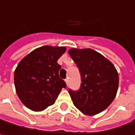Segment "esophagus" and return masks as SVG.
Here are the masks:
<instances>
[{"instance_id":"obj_1","label":"esophagus","mask_w":135,"mask_h":135,"mask_svg":"<svg viewBox=\"0 0 135 135\" xmlns=\"http://www.w3.org/2000/svg\"><path fill=\"white\" fill-rule=\"evenodd\" d=\"M65 82H66V85H68V83H69V80H68V78H66V79L65 80Z\"/></svg>"}]
</instances>
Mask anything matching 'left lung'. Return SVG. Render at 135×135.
Segmentation results:
<instances>
[{"mask_svg": "<svg viewBox=\"0 0 135 135\" xmlns=\"http://www.w3.org/2000/svg\"><path fill=\"white\" fill-rule=\"evenodd\" d=\"M81 76L79 91L69 90L73 105L84 114L94 116L105 110L114 100L119 86V76L114 65L91 48L68 51Z\"/></svg>", "mask_w": 135, "mask_h": 135, "instance_id": "8db88e82", "label": "left lung"}]
</instances>
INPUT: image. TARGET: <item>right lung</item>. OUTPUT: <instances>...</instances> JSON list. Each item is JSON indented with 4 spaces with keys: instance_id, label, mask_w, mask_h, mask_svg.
Wrapping results in <instances>:
<instances>
[{
    "instance_id": "1",
    "label": "right lung",
    "mask_w": 135,
    "mask_h": 135,
    "mask_svg": "<svg viewBox=\"0 0 135 135\" xmlns=\"http://www.w3.org/2000/svg\"><path fill=\"white\" fill-rule=\"evenodd\" d=\"M66 47L45 45L32 51L18 64L14 73L15 91L28 109L41 112L52 105L66 84L59 77L58 59Z\"/></svg>"
}]
</instances>
